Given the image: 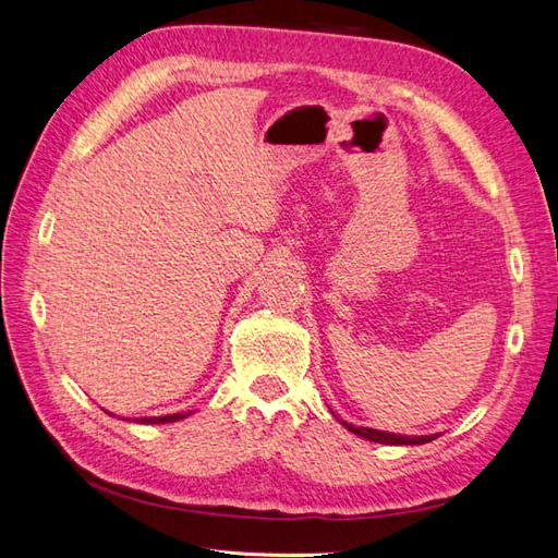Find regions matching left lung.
I'll return each mask as SVG.
<instances>
[{
    "label": "left lung",
    "mask_w": 558,
    "mask_h": 558,
    "mask_svg": "<svg viewBox=\"0 0 558 558\" xmlns=\"http://www.w3.org/2000/svg\"><path fill=\"white\" fill-rule=\"evenodd\" d=\"M351 433H356L361 437H365V440L369 442H379V445H426L430 440H435L437 435H396V433H384V430H375V428H359V426H351V424H344Z\"/></svg>",
    "instance_id": "8db88e82"
}]
</instances>
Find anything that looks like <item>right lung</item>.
Listing matches in <instances>:
<instances>
[{
  "instance_id": "add662e5",
  "label": "right lung",
  "mask_w": 558,
  "mask_h": 558,
  "mask_svg": "<svg viewBox=\"0 0 558 558\" xmlns=\"http://www.w3.org/2000/svg\"><path fill=\"white\" fill-rule=\"evenodd\" d=\"M183 416L189 414H167V416H146V418H140L142 424H172V421H179Z\"/></svg>"
}]
</instances>
